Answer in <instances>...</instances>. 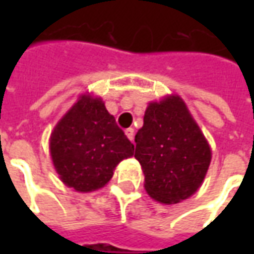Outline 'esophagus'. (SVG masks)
Instances as JSON below:
<instances>
[{
    "instance_id": "obj_1",
    "label": "esophagus",
    "mask_w": 254,
    "mask_h": 254,
    "mask_svg": "<svg viewBox=\"0 0 254 254\" xmlns=\"http://www.w3.org/2000/svg\"><path fill=\"white\" fill-rule=\"evenodd\" d=\"M125 134H127V137L129 138L130 141H133V138H134V129H133V127H129V129L125 130Z\"/></svg>"
}]
</instances>
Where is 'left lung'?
I'll list each match as a JSON object with an SVG mask.
<instances>
[{"instance_id": "left-lung-1", "label": "left lung", "mask_w": 254, "mask_h": 254, "mask_svg": "<svg viewBox=\"0 0 254 254\" xmlns=\"http://www.w3.org/2000/svg\"><path fill=\"white\" fill-rule=\"evenodd\" d=\"M134 141L144 188L154 200L177 204L201 187L211 148L178 95L149 103Z\"/></svg>"}]
</instances>
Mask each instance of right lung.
Segmentation results:
<instances>
[{"mask_svg":"<svg viewBox=\"0 0 254 254\" xmlns=\"http://www.w3.org/2000/svg\"><path fill=\"white\" fill-rule=\"evenodd\" d=\"M134 145L100 98L81 95L60 120L50 137L53 165L61 181L77 191L105 187Z\"/></svg>","mask_w":254,"mask_h":254,"instance_id":"add662e5","label":"right lung"}]
</instances>
